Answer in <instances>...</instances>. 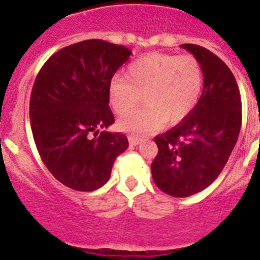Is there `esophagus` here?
<instances>
[{
    "mask_svg": "<svg viewBox=\"0 0 260 260\" xmlns=\"http://www.w3.org/2000/svg\"><path fill=\"white\" fill-rule=\"evenodd\" d=\"M128 140H129L131 145H137L140 143V139L139 137H135V136H129L128 137Z\"/></svg>",
    "mask_w": 260,
    "mask_h": 260,
    "instance_id": "esophagus-1",
    "label": "esophagus"
}]
</instances>
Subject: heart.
Instances as JSON below:
<instances>
[{
  "mask_svg": "<svg viewBox=\"0 0 260 260\" xmlns=\"http://www.w3.org/2000/svg\"><path fill=\"white\" fill-rule=\"evenodd\" d=\"M203 89V68L195 56L149 53L128 65L125 76L109 82V103L119 115L140 104L147 105L119 120V128L143 136L171 123L184 120L195 108Z\"/></svg>",
  "mask_w": 260,
  "mask_h": 260,
  "instance_id": "1",
  "label": "heart"
}]
</instances>
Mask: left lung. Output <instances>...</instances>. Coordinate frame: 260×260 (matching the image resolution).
<instances>
[{"label":"left lung","mask_w":260,"mask_h":260,"mask_svg":"<svg viewBox=\"0 0 260 260\" xmlns=\"http://www.w3.org/2000/svg\"><path fill=\"white\" fill-rule=\"evenodd\" d=\"M203 68V93L184 120L155 137L152 178L175 198L203 191L229 161L242 126V100L233 72L203 46L183 44Z\"/></svg>","instance_id":"left-lung-1"}]
</instances>
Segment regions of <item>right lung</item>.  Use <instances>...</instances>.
Segmentation results:
<instances>
[{
  "instance_id": "add662e5",
  "label": "right lung",
  "mask_w": 260,
  "mask_h": 260,
  "mask_svg": "<svg viewBox=\"0 0 260 260\" xmlns=\"http://www.w3.org/2000/svg\"><path fill=\"white\" fill-rule=\"evenodd\" d=\"M131 53L123 45L85 40L50 56L36 77L29 104L36 147L50 174L75 191L103 187L128 148L125 135L99 131L115 123L109 82Z\"/></svg>"
}]
</instances>
